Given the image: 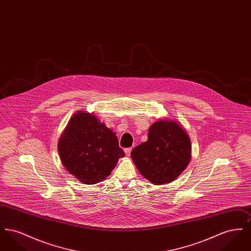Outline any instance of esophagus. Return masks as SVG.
Returning <instances> with one entry per match:
<instances>
[{
    "instance_id": "obj_1",
    "label": "esophagus",
    "mask_w": 251,
    "mask_h": 251,
    "mask_svg": "<svg viewBox=\"0 0 251 251\" xmlns=\"http://www.w3.org/2000/svg\"><path fill=\"white\" fill-rule=\"evenodd\" d=\"M124 151H125V154H126V155L130 156V154H131V148L125 149V150H124Z\"/></svg>"
}]
</instances>
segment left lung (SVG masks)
I'll list each match as a JSON object with an SVG mask.
<instances>
[{
  "label": "left lung",
  "mask_w": 251,
  "mask_h": 251,
  "mask_svg": "<svg viewBox=\"0 0 251 251\" xmlns=\"http://www.w3.org/2000/svg\"><path fill=\"white\" fill-rule=\"evenodd\" d=\"M131 157L145 179L156 185L168 183L190 162V138L176 121L158 120L151 126L148 140L135 147Z\"/></svg>",
  "instance_id": "1"
}]
</instances>
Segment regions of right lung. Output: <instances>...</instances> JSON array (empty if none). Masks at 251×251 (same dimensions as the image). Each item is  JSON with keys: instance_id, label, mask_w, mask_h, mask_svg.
Wrapping results in <instances>:
<instances>
[{"instance_id": "obj_1", "label": "right lung", "mask_w": 251, "mask_h": 251, "mask_svg": "<svg viewBox=\"0 0 251 251\" xmlns=\"http://www.w3.org/2000/svg\"><path fill=\"white\" fill-rule=\"evenodd\" d=\"M66 169L84 184L102 181L125 155L115 132L93 114L83 111L72 116L58 142Z\"/></svg>"}]
</instances>
